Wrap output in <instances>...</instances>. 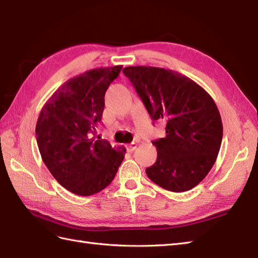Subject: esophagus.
Listing matches in <instances>:
<instances>
[{
	"instance_id": "34e87169",
	"label": "esophagus",
	"mask_w": 258,
	"mask_h": 258,
	"mask_svg": "<svg viewBox=\"0 0 258 258\" xmlns=\"http://www.w3.org/2000/svg\"><path fill=\"white\" fill-rule=\"evenodd\" d=\"M136 147H137V144H136V143H132V144L127 145V149L131 150V151H132V150H135Z\"/></svg>"
}]
</instances>
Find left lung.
I'll return each instance as SVG.
<instances>
[{
  "instance_id": "8db88e82",
  "label": "left lung",
  "mask_w": 258,
  "mask_h": 258,
  "mask_svg": "<svg viewBox=\"0 0 258 258\" xmlns=\"http://www.w3.org/2000/svg\"><path fill=\"white\" fill-rule=\"evenodd\" d=\"M123 73L153 120L166 122V137L153 142L157 160L146 169L148 177L171 192L192 189L213 168L221 146L222 122L214 99L172 70L128 66Z\"/></svg>"
}]
</instances>
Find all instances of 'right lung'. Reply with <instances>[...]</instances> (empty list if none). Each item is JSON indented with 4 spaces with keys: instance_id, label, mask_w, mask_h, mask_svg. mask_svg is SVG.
Returning a JSON list of instances; mask_svg holds the SVG:
<instances>
[{
    "instance_id": "add662e5",
    "label": "right lung",
    "mask_w": 258,
    "mask_h": 258,
    "mask_svg": "<svg viewBox=\"0 0 258 258\" xmlns=\"http://www.w3.org/2000/svg\"><path fill=\"white\" fill-rule=\"evenodd\" d=\"M123 65L86 71L58 87L36 125L39 151L54 179L70 192L89 196L113 181L126 148L95 140L104 94Z\"/></svg>"
}]
</instances>
